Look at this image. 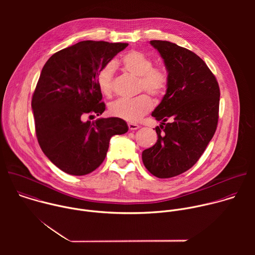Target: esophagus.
I'll use <instances>...</instances> for the list:
<instances>
[{"mask_svg": "<svg viewBox=\"0 0 255 255\" xmlns=\"http://www.w3.org/2000/svg\"><path fill=\"white\" fill-rule=\"evenodd\" d=\"M128 127H129V130H137L140 126L134 123H128Z\"/></svg>", "mask_w": 255, "mask_h": 255, "instance_id": "34e87169", "label": "esophagus"}]
</instances>
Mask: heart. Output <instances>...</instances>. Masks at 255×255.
<instances>
[{"mask_svg": "<svg viewBox=\"0 0 255 255\" xmlns=\"http://www.w3.org/2000/svg\"><path fill=\"white\" fill-rule=\"evenodd\" d=\"M121 66L129 74L138 77L137 92L146 91L154 98L162 97L168 87L166 71L153 65L152 58L139 50L127 52L120 60ZM115 65L108 63L101 68L97 77V84L101 93L110 97L113 93V76ZM149 96L141 94L132 99H120L109 106V113L113 117L127 122H137L152 109Z\"/></svg>", "mask_w": 255, "mask_h": 255, "instance_id": "1", "label": "heart"}]
</instances>
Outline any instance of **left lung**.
Returning a JSON list of instances; mask_svg holds the SVG:
<instances>
[{
    "label": "left lung",
    "instance_id": "8db88e82",
    "mask_svg": "<svg viewBox=\"0 0 255 255\" xmlns=\"http://www.w3.org/2000/svg\"><path fill=\"white\" fill-rule=\"evenodd\" d=\"M163 59L168 87L152 117L157 141L142 152V161L159 178L176 176L190 169L213 138L219 118L220 89L205 61L175 43L152 40Z\"/></svg>",
    "mask_w": 255,
    "mask_h": 255
}]
</instances>
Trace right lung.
<instances>
[{"instance_id": "right-lung-1", "label": "right lung", "mask_w": 255, "mask_h": 255, "mask_svg": "<svg viewBox=\"0 0 255 255\" xmlns=\"http://www.w3.org/2000/svg\"><path fill=\"white\" fill-rule=\"evenodd\" d=\"M128 43L81 41L54 53L44 64L32 97L38 143L48 159L71 175H85L104 161L114 135L128 131L119 118L84 121L105 111L97 77Z\"/></svg>"}]
</instances>
